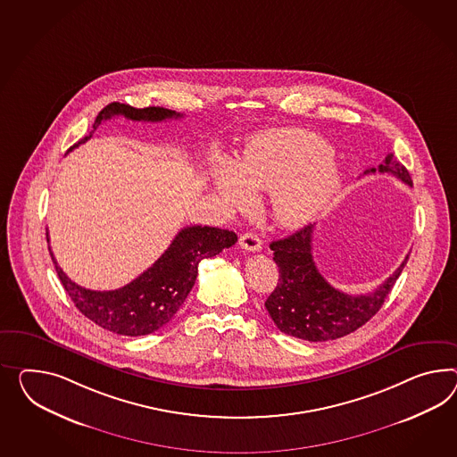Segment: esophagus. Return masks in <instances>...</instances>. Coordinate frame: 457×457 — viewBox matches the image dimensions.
<instances>
[{
    "label": "esophagus",
    "mask_w": 457,
    "mask_h": 457,
    "mask_svg": "<svg viewBox=\"0 0 457 457\" xmlns=\"http://www.w3.org/2000/svg\"><path fill=\"white\" fill-rule=\"evenodd\" d=\"M240 246L246 252H258V250H262V240L258 238L257 235L246 232L240 237Z\"/></svg>",
    "instance_id": "esophagus-1"
}]
</instances>
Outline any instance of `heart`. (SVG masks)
Here are the masks:
<instances>
[{
	"mask_svg": "<svg viewBox=\"0 0 457 457\" xmlns=\"http://www.w3.org/2000/svg\"><path fill=\"white\" fill-rule=\"evenodd\" d=\"M213 186L234 207H248L271 192V215L285 228L312 222L339 184L338 165L321 137L302 129L269 130L250 142L235 164L219 159Z\"/></svg>",
	"mask_w": 457,
	"mask_h": 457,
	"instance_id": "1",
	"label": "heart"
}]
</instances>
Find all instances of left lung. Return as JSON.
Returning <instances> with one entry per match:
<instances>
[{
    "label": "left lung",
    "instance_id": "8db88e82",
    "mask_svg": "<svg viewBox=\"0 0 457 457\" xmlns=\"http://www.w3.org/2000/svg\"><path fill=\"white\" fill-rule=\"evenodd\" d=\"M378 170L393 174L412 187L410 172L393 159V154H387ZM368 172H376V169L364 174ZM313 230L315 225L310 223L290 237L270 244L280 278L265 306L281 333L306 341H328L350 335L379 312L410 257L404 258L399 269L375 292L348 295L333 288L316 269L312 255Z\"/></svg>",
    "mask_w": 457,
    "mask_h": 457
}]
</instances>
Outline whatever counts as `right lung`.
<instances>
[{
  "label": "right lung",
  "instance_id": "right-lung-1",
  "mask_svg": "<svg viewBox=\"0 0 457 457\" xmlns=\"http://www.w3.org/2000/svg\"><path fill=\"white\" fill-rule=\"evenodd\" d=\"M112 116L147 122L182 118V114L164 107L136 109L129 104L111 103L97 114L93 124L94 130L103 120ZM94 130L74 144L70 151L91 139ZM235 242L237 235L232 230L207 225L184 227L151 269L145 270L136 280L124 285L122 288L109 292H96L76 285L58 267L51 246L49 255L53 258L64 290L82 315L107 331L124 337H142L164 327L176 315L195 283L200 262L204 258L219 255L223 248L234 245Z\"/></svg>",
  "mask_w": 457,
  "mask_h": 457
}]
</instances>
